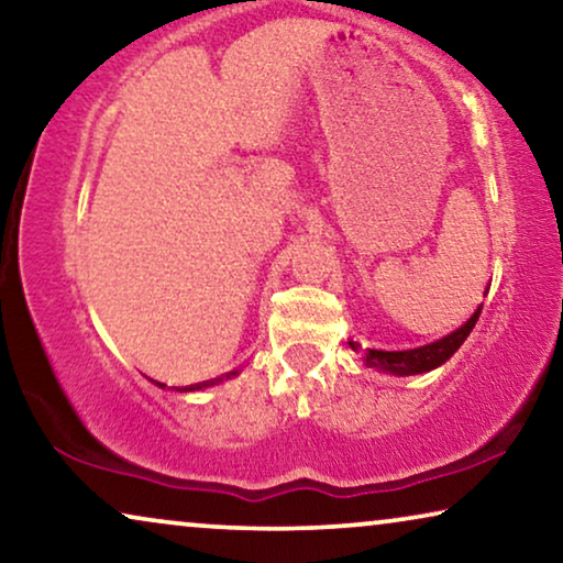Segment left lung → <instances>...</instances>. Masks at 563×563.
Segmentation results:
<instances>
[{
  "label": "left lung",
  "instance_id": "obj_1",
  "mask_svg": "<svg viewBox=\"0 0 563 563\" xmlns=\"http://www.w3.org/2000/svg\"><path fill=\"white\" fill-rule=\"evenodd\" d=\"M479 312H482V305H479V310H476L472 318H468L459 330H453L451 335L441 338V341L420 345V349H410V351H374V349H368L366 356H364L366 366L368 368H379V372L397 374V376H412V374L430 372V368H438L461 349V343L466 341L468 333H472L474 325H476V320H479Z\"/></svg>",
  "mask_w": 563,
  "mask_h": 563
}]
</instances>
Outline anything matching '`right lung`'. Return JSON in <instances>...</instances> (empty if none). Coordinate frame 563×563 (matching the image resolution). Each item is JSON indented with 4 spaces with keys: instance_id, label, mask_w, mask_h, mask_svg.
<instances>
[{
    "instance_id": "1",
    "label": "right lung",
    "mask_w": 563,
    "mask_h": 563,
    "mask_svg": "<svg viewBox=\"0 0 563 563\" xmlns=\"http://www.w3.org/2000/svg\"><path fill=\"white\" fill-rule=\"evenodd\" d=\"M238 372H230V374H225V379H230V376H235ZM218 382H222V376L220 379H210V382H199V384H189V387H174L176 391H197V389H205V387H212V384H218ZM161 389H166V384H161V382H156Z\"/></svg>"
}]
</instances>
